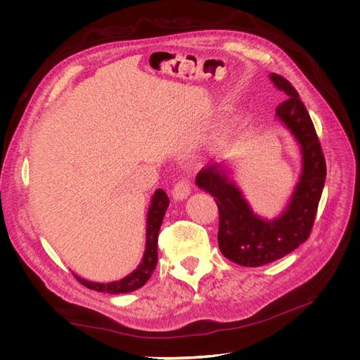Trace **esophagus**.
<instances>
[{
	"label": "esophagus",
	"instance_id": "1",
	"mask_svg": "<svg viewBox=\"0 0 360 360\" xmlns=\"http://www.w3.org/2000/svg\"><path fill=\"white\" fill-rule=\"evenodd\" d=\"M189 193H191V181L189 180L183 179L174 184V189H172L174 200H177V201L186 200L189 197Z\"/></svg>",
	"mask_w": 360,
	"mask_h": 360
}]
</instances>
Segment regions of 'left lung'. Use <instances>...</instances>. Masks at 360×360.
I'll return each instance as SVG.
<instances>
[{
	"label": "left lung",
	"mask_w": 360,
	"mask_h": 360,
	"mask_svg": "<svg viewBox=\"0 0 360 360\" xmlns=\"http://www.w3.org/2000/svg\"><path fill=\"white\" fill-rule=\"evenodd\" d=\"M270 79L288 97L278 105L276 117L290 129L302 150V176L285 212L274 221L254 214L222 165L202 168L195 180L217 204L221 252L245 267L269 264L308 240L326 181L321 144L299 93L284 76L271 73Z\"/></svg>",
	"instance_id": "8db88e82"
}]
</instances>
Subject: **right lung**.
<instances>
[{"label": "right lung", "mask_w": 360, "mask_h": 360, "mask_svg": "<svg viewBox=\"0 0 360 360\" xmlns=\"http://www.w3.org/2000/svg\"><path fill=\"white\" fill-rule=\"evenodd\" d=\"M168 205H169V200L167 197V193L162 189H158L153 195V198H151V204L147 214V245H146L144 258H143V263L138 266L135 271H132V274L127 275L123 279L110 282V284H97V282L85 281L76 275L75 278L78 279L84 287L101 291V292L120 294V292H130L143 287L150 279L151 274H153L158 264V236H159L160 225Z\"/></svg>", "instance_id": "add662e5"}]
</instances>
